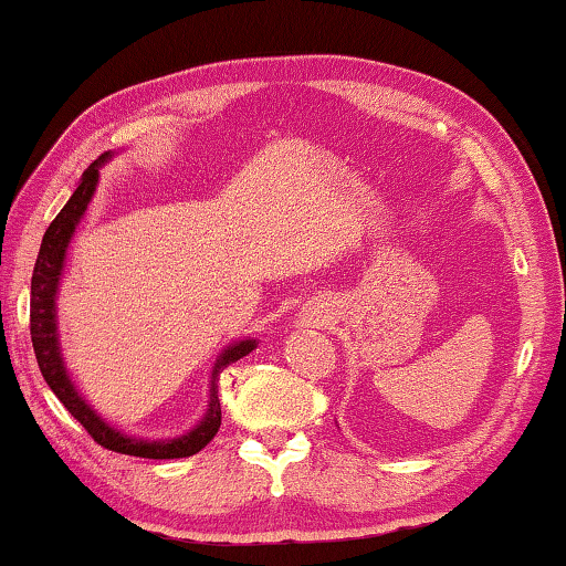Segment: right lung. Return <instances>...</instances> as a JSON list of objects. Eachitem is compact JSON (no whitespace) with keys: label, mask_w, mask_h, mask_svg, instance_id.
I'll return each instance as SVG.
<instances>
[{"label":"right lung","mask_w":566,"mask_h":566,"mask_svg":"<svg viewBox=\"0 0 566 566\" xmlns=\"http://www.w3.org/2000/svg\"><path fill=\"white\" fill-rule=\"evenodd\" d=\"M104 159H107V155L94 159L90 169L84 171L80 187L74 189L70 202L64 205L62 212L54 217V222L44 232L40 254H36V264H34V274H32V302H30V334H32L36 364H40L42 377L56 395V399H60L66 407V411H70V415L80 421L84 429H87V434L99 447L109 449V452L145 457V459L191 457V454H197L199 449H205L209 442H212L214 434L219 432V424H222V407H219V389H217L219 375H222V369L229 367V364L247 357V354L254 349L252 339L239 342V344H234V347L224 349L222 357L217 359L214 371H212V395H209V409H207V417L202 419V424H199L197 429H191L189 434L179 437V439H167V442H142V439H129L122 432H117V429L104 424V421L94 415L87 401L76 395L74 385L70 381V377H66L64 361L60 357V342H56V317H54L56 284H60L66 244H70L74 227L82 219L84 209H87L90 199L94 195V187H97V179H99L97 165H102Z\"/></svg>","instance_id":"1"}]
</instances>
